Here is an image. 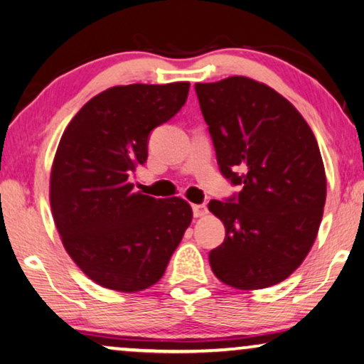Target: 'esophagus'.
I'll use <instances>...</instances> for the list:
<instances>
[{"mask_svg": "<svg viewBox=\"0 0 364 364\" xmlns=\"http://www.w3.org/2000/svg\"><path fill=\"white\" fill-rule=\"evenodd\" d=\"M193 214L194 218H203L208 214V208L204 204H193Z\"/></svg>", "mask_w": 364, "mask_h": 364, "instance_id": "1", "label": "esophagus"}]
</instances>
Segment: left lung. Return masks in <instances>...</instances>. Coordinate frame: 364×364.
I'll list each match as a JSON object with an SVG mask.
<instances>
[{"mask_svg": "<svg viewBox=\"0 0 364 364\" xmlns=\"http://www.w3.org/2000/svg\"><path fill=\"white\" fill-rule=\"evenodd\" d=\"M194 89L219 170L242 186L208 204L226 228L209 252L213 272L239 290L282 282L310 252L323 216L326 176L314 132L262 82L234 75Z\"/></svg>", "mask_w": 364, "mask_h": 364, "instance_id": "8db88e82", "label": "left lung"}]
</instances>
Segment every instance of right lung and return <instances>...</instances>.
Returning <instances> with one entry per match:
<instances>
[{"instance_id":"right-lung-1","label":"right lung","mask_w":364,"mask_h":364,"mask_svg":"<svg viewBox=\"0 0 364 364\" xmlns=\"http://www.w3.org/2000/svg\"><path fill=\"white\" fill-rule=\"evenodd\" d=\"M189 82L110 87L90 99L60 136L50 170L54 224L70 259L117 291L145 290L165 274L193 219L181 198L133 191L155 127L180 112Z\"/></svg>"}]
</instances>
